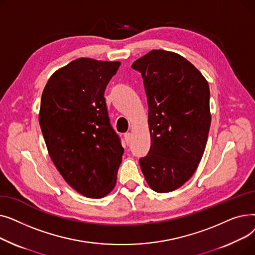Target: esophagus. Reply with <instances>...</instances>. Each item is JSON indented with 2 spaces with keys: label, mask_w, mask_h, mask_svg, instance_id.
<instances>
[{
  "label": "esophagus",
  "mask_w": 255,
  "mask_h": 255,
  "mask_svg": "<svg viewBox=\"0 0 255 255\" xmlns=\"http://www.w3.org/2000/svg\"><path fill=\"white\" fill-rule=\"evenodd\" d=\"M124 138H125V140H126V142L128 143V142H130V139H131V133L130 132H126L125 134H124Z\"/></svg>",
  "instance_id": "esophagus-1"
}]
</instances>
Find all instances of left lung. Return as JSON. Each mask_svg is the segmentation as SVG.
<instances>
[{"label": "left lung", "instance_id": "8db88e82", "mask_svg": "<svg viewBox=\"0 0 255 255\" xmlns=\"http://www.w3.org/2000/svg\"><path fill=\"white\" fill-rule=\"evenodd\" d=\"M141 73L149 106L151 148L139 159L146 183L159 193L188 181L202 160L211 125L206 78L178 53L154 49L132 64Z\"/></svg>", "mask_w": 255, "mask_h": 255}]
</instances>
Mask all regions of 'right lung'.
<instances>
[{
  "label": "right lung",
  "instance_id": "1",
  "mask_svg": "<svg viewBox=\"0 0 255 255\" xmlns=\"http://www.w3.org/2000/svg\"><path fill=\"white\" fill-rule=\"evenodd\" d=\"M120 65L76 59L50 76L41 97L39 124L52 162L67 184L91 198L114 189L122 162L104 98Z\"/></svg>",
  "mask_w": 255,
  "mask_h": 255
}]
</instances>
